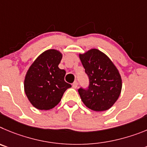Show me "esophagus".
<instances>
[{
	"instance_id": "1",
	"label": "esophagus",
	"mask_w": 147,
	"mask_h": 147,
	"mask_svg": "<svg viewBox=\"0 0 147 147\" xmlns=\"http://www.w3.org/2000/svg\"><path fill=\"white\" fill-rule=\"evenodd\" d=\"M72 87H73L74 88H76L77 87H78V82L77 81H75L73 83H72Z\"/></svg>"
}]
</instances>
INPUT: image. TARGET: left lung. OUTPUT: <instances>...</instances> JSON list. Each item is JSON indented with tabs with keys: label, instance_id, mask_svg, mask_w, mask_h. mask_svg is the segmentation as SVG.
Wrapping results in <instances>:
<instances>
[{
	"label": "left lung",
	"instance_id": "obj_1",
	"mask_svg": "<svg viewBox=\"0 0 147 147\" xmlns=\"http://www.w3.org/2000/svg\"><path fill=\"white\" fill-rule=\"evenodd\" d=\"M89 79L87 88H80L78 93L84 105L94 111L111 108L121 94V78L112 61L97 49L79 54Z\"/></svg>",
	"mask_w": 147,
	"mask_h": 147
}]
</instances>
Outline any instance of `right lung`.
Wrapping results in <instances>:
<instances>
[{
    "label": "right lung",
    "instance_id": "right-lung-1",
    "mask_svg": "<svg viewBox=\"0 0 147 147\" xmlns=\"http://www.w3.org/2000/svg\"><path fill=\"white\" fill-rule=\"evenodd\" d=\"M61 53L51 49L42 53L33 62L24 80L25 93L30 102L39 110L56 106L67 88L72 86L64 81L66 71L59 67Z\"/></svg>",
    "mask_w": 147,
    "mask_h": 147
}]
</instances>
